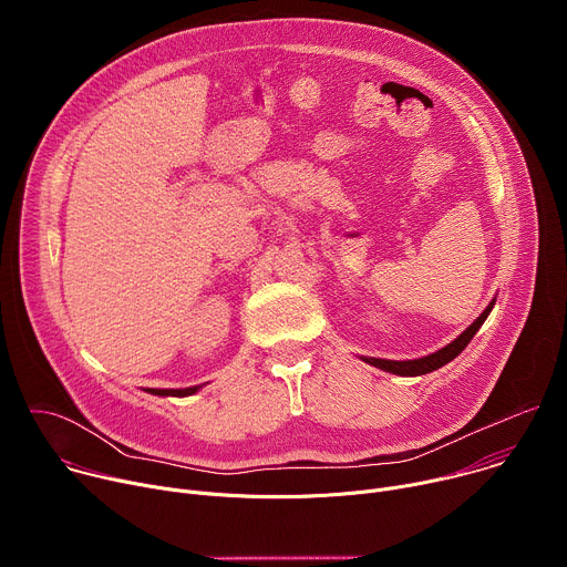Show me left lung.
Segmentation results:
<instances>
[{"label": "left lung", "instance_id": "8db88e82", "mask_svg": "<svg viewBox=\"0 0 567 567\" xmlns=\"http://www.w3.org/2000/svg\"><path fill=\"white\" fill-rule=\"evenodd\" d=\"M494 305H496V300H492V302L487 305V309H484L455 341H451L446 348H442V350H437V352H433V354H429V357L413 359V361H390V359H374V357H361V359H363L365 363L379 368V370H385V372H392V374H399V377H420V374H429V372H433V370L446 365L449 361H453V359L471 343V339H473L475 332L482 328V322L487 320V316H489V311L494 309Z\"/></svg>", "mask_w": 567, "mask_h": 567}]
</instances>
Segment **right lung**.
Masks as SVG:
<instances>
[{"label": "right lung", "instance_id": "1", "mask_svg": "<svg viewBox=\"0 0 567 567\" xmlns=\"http://www.w3.org/2000/svg\"><path fill=\"white\" fill-rule=\"evenodd\" d=\"M202 385H190V388H145V392L150 394H158V396H188L195 394Z\"/></svg>", "mask_w": 567, "mask_h": 567}]
</instances>
